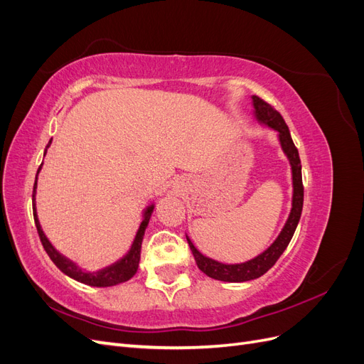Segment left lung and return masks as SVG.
Instances as JSON below:
<instances>
[{"instance_id":"obj_1","label":"left lung","mask_w":364,"mask_h":364,"mask_svg":"<svg viewBox=\"0 0 364 364\" xmlns=\"http://www.w3.org/2000/svg\"><path fill=\"white\" fill-rule=\"evenodd\" d=\"M250 98H252V106H253V118H255L259 124L277 132L279 146L284 151V155L289 159L290 168H291V185H293L291 209H290L287 222H285L279 235L274 238L273 243L266 250H262L259 255L245 262L225 264L209 257H205L203 253L193 245L191 238L186 235V241H188L197 267H199L205 274H208L209 278L217 279V281H225V282H246V281H252L262 277V274L278 261V258L282 255V252L287 249L290 240L293 238L294 230L297 228V223H299V218L302 214V205H304L301 159H299L297 149L293 144L289 127L285 124L281 114L278 111H274L269 103L261 100V98L257 95H252Z\"/></svg>"}]
</instances>
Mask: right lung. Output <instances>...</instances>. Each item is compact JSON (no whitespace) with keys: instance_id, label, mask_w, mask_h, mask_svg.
<instances>
[{"instance_id":"right-lung-1","label":"right lung","mask_w":364,"mask_h":364,"mask_svg":"<svg viewBox=\"0 0 364 364\" xmlns=\"http://www.w3.org/2000/svg\"><path fill=\"white\" fill-rule=\"evenodd\" d=\"M51 141L48 142L47 149L50 147ZM46 149V153H47ZM46 153H43V156H46ZM42 168V164L38 170V174ZM38 174H36V181H35V186H33V217H35V223H36V229H38V234L39 238L42 241V246L46 249V252L48 253V257L51 258V261L56 264V266L60 269V272H63L67 277L79 281L82 284L86 285H91V287H112V285L117 284H123L126 281H129L138 270L139 266V258H141V245H142V238H144V232L149 226V220L153 214V209H155V202H151L144 211H142V222L138 228V232L135 235L134 243H132L129 252L126 255L118 259L117 262L111 264V266H107L105 269H100L97 272H87L85 269H82L79 264H75L74 261H71L70 258H67L65 255L54 247L51 245V241L47 238L46 232L42 230V226L39 223V218H38V211H36V188H38Z\"/></svg>"}]
</instances>
